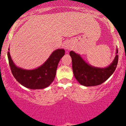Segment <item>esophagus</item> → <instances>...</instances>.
<instances>
[{"label": "esophagus", "instance_id": "obj_1", "mask_svg": "<svg viewBox=\"0 0 126 126\" xmlns=\"http://www.w3.org/2000/svg\"><path fill=\"white\" fill-rule=\"evenodd\" d=\"M64 47L65 49L66 50H71L72 47H73V45H72V42L70 41H66L64 44Z\"/></svg>", "mask_w": 126, "mask_h": 126}]
</instances>
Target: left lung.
<instances>
[{"label": "left lung", "instance_id": "8db88e82", "mask_svg": "<svg viewBox=\"0 0 126 126\" xmlns=\"http://www.w3.org/2000/svg\"><path fill=\"white\" fill-rule=\"evenodd\" d=\"M118 49L113 61L105 68H99L91 65L83 59L80 55L71 51L69 55L72 58L74 76L80 84L85 87H92L102 84L114 72L118 62Z\"/></svg>", "mask_w": 126, "mask_h": 126}]
</instances>
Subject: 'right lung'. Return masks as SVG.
<instances>
[{
	"instance_id": "obj_1",
	"label": "right lung",
	"mask_w": 126,
	"mask_h": 126,
	"mask_svg": "<svg viewBox=\"0 0 126 126\" xmlns=\"http://www.w3.org/2000/svg\"><path fill=\"white\" fill-rule=\"evenodd\" d=\"M8 50V62L13 76L20 84L32 90L46 88L51 84L55 77L58 63L65 52L63 49H56L40 66L33 69H25L14 63L10 48Z\"/></svg>"
}]
</instances>
